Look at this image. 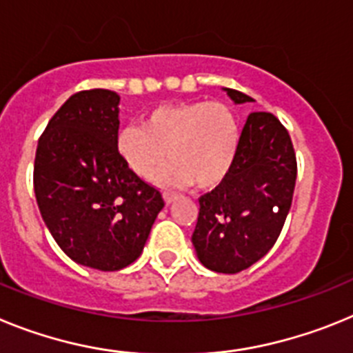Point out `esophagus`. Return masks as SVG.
Here are the masks:
<instances>
[{"label": "esophagus", "mask_w": 353, "mask_h": 353, "mask_svg": "<svg viewBox=\"0 0 353 353\" xmlns=\"http://www.w3.org/2000/svg\"><path fill=\"white\" fill-rule=\"evenodd\" d=\"M162 198H164V201L170 205V203H173L174 199H176V194H174V192H164V194H162Z\"/></svg>", "instance_id": "obj_1"}]
</instances>
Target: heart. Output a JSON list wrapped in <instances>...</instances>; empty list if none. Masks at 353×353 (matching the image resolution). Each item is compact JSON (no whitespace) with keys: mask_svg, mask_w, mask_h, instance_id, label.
Here are the masks:
<instances>
[{"mask_svg":"<svg viewBox=\"0 0 353 353\" xmlns=\"http://www.w3.org/2000/svg\"><path fill=\"white\" fill-rule=\"evenodd\" d=\"M240 145L235 113L224 102H176L152 109L141 127L118 132L121 161L138 179L152 180L164 159V180L214 189L226 179Z\"/></svg>","mask_w":353,"mask_h":353,"instance_id":"heart-1","label":"heart"}]
</instances>
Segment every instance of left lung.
<instances>
[{"instance_id":"1","label":"left lung","mask_w":353,"mask_h":353,"mask_svg":"<svg viewBox=\"0 0 353 353\" xmlns=\"http://www.w3.org/2000/svg\"><path fill=\"white\" fill-rule=\"evenodd\" d=\"M235 104L249 95L224 88ZM297 179L292 139L272 113L248 117L239 154L226 179L199 198L192 233L196 256L207 269L236 274L267 254L281 233Z\"/></svg>"}]
</instances>
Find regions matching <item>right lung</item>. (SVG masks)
<instances>
[{
    "mask_svg": "<svg viewBox=\"0 0 353 353\" xmlns=\"http://www.w3.org/2000/svg\"><path fill=\"white\" fill-rule=\"evenodd\" d=\"M120 95L84 90L61 105L39 139L37 203L56 244L76 263L113 272L139 258L164 207L117 148Z\"/></svg>",
    "mask_w": 353,
    "mask_h": 353,
    "instance_id": "right-lung-1",
    "label": "right lung"
}]
</instances>
